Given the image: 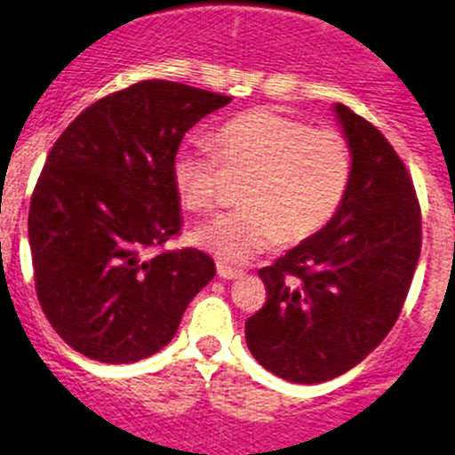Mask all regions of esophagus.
<instances>
[{
    "instance_id": "esophagus-1",
    "label": "esophagus",
    "mask_w": 455,
    "mask_h": 455,
    "mask_svg": "<svg viewBox=\"0 0 455 455\" xmlns=\"http://www.w3.org/2000/svg\"><path fill=\"white\" fill-rule=\"evenodd\" d=\"M218 275H220V278H224V280H235V278H240L242 271L235 269V267H228V265H222V262H220Z\"/></svg>"
}]
</instances>
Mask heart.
Listing matches in <instances>:
<instances>
[{"label": "heart", "instance_id": "obj_1", "mask_svg": "<svg viewBox=\"0 0 455 455\" xmlns=\"http://www.w3.org/2000/svg\"><path fill=\"white\" fill-rule=\"evenodd\" d=\"M213 148L181 146L172 184L188 211L206 213L224 199V168L249 172L237 211L195 228L193 240L218 260L244 265L280 242H300L325 227L352 177V152L330 127L258 108L213 132Z\"/></svg>", "mask_w": 455, "mask_h": 455}]
</instances>
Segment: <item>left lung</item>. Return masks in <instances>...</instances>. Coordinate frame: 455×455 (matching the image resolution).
I'll return each instance as SVG.
<instances>
[{
	"label": "left lung",
	"mask_w": 455,
	"mask_h": 455,
	"mask_svg": "<svg viewBox=\"0 0 455 455\" xmlns=\"http://www.w3.org/2000/svg\"><path fill=\"white\" fill-rule=\"evenodd\" d=\"M352 177L334 218L258 271L267 303L244 325L256 362L294 384H321L363 362L402 312L422 247L409 170L386 137L334 105Z\"/></svg>",
	"instance_id": "1"
}]
</instances>
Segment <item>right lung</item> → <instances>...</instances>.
<instances>
[{"instance_id": "obj_1", "label": "right lung", "mask_w": 455, "mask_h": 455, "mask_svg": "<svg viewBox=\"0 0 455 455\" xmlns=\"http://www.w3.org/2000/svg\"><path fill=\"white\" fill-rule=\"evenodd\" d=\"M231 96L143 80L89 105L53 143L28 208L36 291L80 355L132 363L175 337L215 275L197 249L148 258L181 228L172 159L186 132Z\"/></svg>"}]
</instances>
